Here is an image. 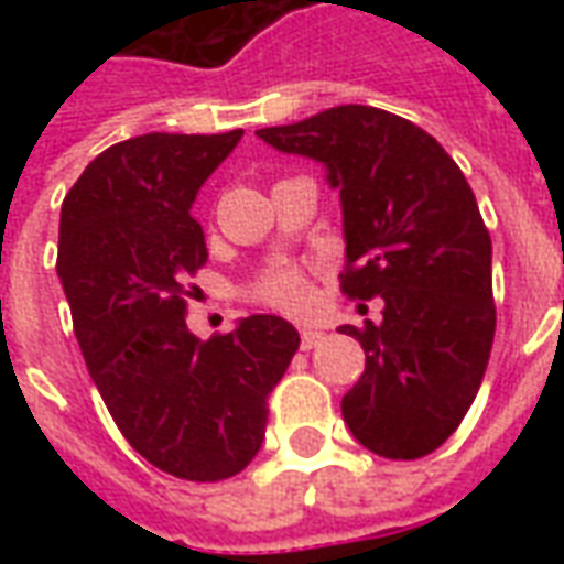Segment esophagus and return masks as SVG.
I'll return each mask as SVG.
<instances>
[{"label":"esophagus","mask_w":564,"mask_h":564,"mask_svg":"<svg viewBox=\"0 0 564 564\" xmlns=\"http://www.w3.org/2000/svg\"><path fill=\"white\" fill-rule=\"evenodd\" d=\"M299 335H302V350H314V347H317V344L326 338V335L317 329H302Z\"/></svg>","instance_id":"1"}]
</instances>
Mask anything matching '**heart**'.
<instances>
[{"instance_id":"b5f03b06","label":"heart","mask_w":564,"mask_h":564,"mask_svg":"<svg viewBox=\"0 0 564 564\" xmlns=\"http://www.w3.org/2000/svg\"><path fill=\"white\" fill-rule=\"evenodd\" d=\"M257 299L271 307H281V311H305L311 305V283H307V274L302 269H295V265H283V269L269 271L257 283Z\"/></svg>"}]
</instances>
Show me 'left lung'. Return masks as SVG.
<instances>
[{"label":"left lung","mask_w":564,"mask_h":564,"mask_svg":"<svg viewBox=\"0 0 564 564\" xmlns=\"http://www.w3.org/2000/svg\"><path fill=\"white\" fill-rule=\"evenodd\" d=\"M257 135L326 169L341 198L344 293L383 299L380 323L341 326L366 350L344 423L383 459H420L468 414L496 335L492 241L471 186L425 129L368 105Z\"/></svg>","instance_id":"8db88e82"}]
</instances>
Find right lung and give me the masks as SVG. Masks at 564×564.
Masks as SVG:
<instances>
[{
  "label": "right lung",
  "mask_w": 564,
  "mask_h": 564,
  "mask_svg": "<svg viewBox=\"0 0 564 564\" xmlns=\"http://www.w3.org/2000/svg\"><path fill=\"white\" fill-rule=\"evenodd\" d=\"M148 132L99 153L59 214L56 274L96 390L141 456L181 480L245 471L265 441V399L299 350L293 323L253 314L202 341L184 281L208 262L189 214L235 144Z\"/></svg>",
  "instance_id": "add662e5"
}]
</instances>
